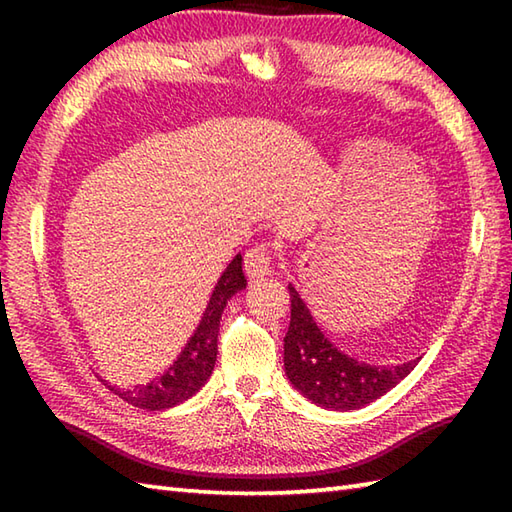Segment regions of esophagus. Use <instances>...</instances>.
I'll return each instance as SVG.
<instances>
[{
    "label": "esophagus",
    "instance_id": "1",
    "mask_svg": "<svg viewBox=\"0 0 512 512\" xmlns=\"http://www.w3.org/2000/svg\"><path fill=\"white\" fill-rule=\"evenodd\" d=\"M270 248L268 244H255L246 250L244 270L250 279H259L270 273Z\"/></svg>",
    "mask_w": 512,
    "mask_h": 512
}]
</instances>
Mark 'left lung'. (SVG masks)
<instances>
[{
    "instance_id": "8db88e82",
    "label": "left lung",
    "mask_w": 512,
    "mask_h": 512,
    "mask_svg": "<svg viewBox=\"0 0 512 512\" xmlns=\"http://www.w3.org/2000/svg\"><path fill=\"white\" fill-rule=\"evenodd\" d=\"M290 290V325L284 336V367L290 385L314 405L332 411L361 409L385 396L420 358L400 365H369L339 350L314 321L295 286Z\"/></svg>"
}]
</instances>
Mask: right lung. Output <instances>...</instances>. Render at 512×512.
Returning <instances> with one entry per match:
<instances>
[{
    "label": "right lung",
    "mask_w": 512,
    "mask_h": 512,
    "mask_svg": "<svg viewBox=\"0 0 512 512\" xmlns=\"http://www.w3.org/2000/svg\"><path fill=\"white\" fill-rule=\"evenodd\" d=\"M244 288L246 277L242 273V255H235L222 277L217 279L200 325L195 328L193 336L184 345V350L173 361V365H169L158 378L149 380L145 385H136L132 389H118L110 385V389L116 396L127 400L129 405L147 411H165L198 394L213 374L222 312L231 297Z\"/></svg>",
    "instance_id": "obj_1"
}]
</instances>
